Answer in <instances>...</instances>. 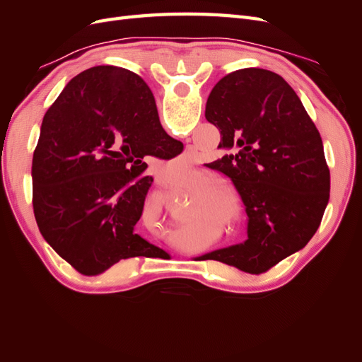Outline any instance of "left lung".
<instances>
[{
	"label": "left lung",
	"mask_w": 362,
	"mask_h": 362,
	"mask_svg": "<svg viewBox=\"0 0 362 362\" xmlns=\"http://www.w3.org/2000/svg\"><path fill=\"white\" fill-rule=\"evenodd\" d=\"M205 117L221 131L223 151L208 168L233 181L247 240L204 257L259 275L302 249L322 222L331 187L322 137L290 84L259 68L225 75Z\"/></svg>",
	"instance_id": "obj_1"
}]
</instances>
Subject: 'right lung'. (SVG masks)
Here are the masks:
<instances>
[{"instance_id": "right-lung-1", "label": "right lung", "mask_w": 362, "mask_h": 362, "mask_svg": "<svg viewBox=\"0 0 362 362\" xmlns=\"http://www.w3.org/2000/svg\"><path fill=\"white\" fill-rule=\"evenodd\" d=\"M182 148L137 74L95 66L74 76L43 116L33 154L40 234L86 276L154 254L158 247L134 233L152 184L145 158H173Z\"/></svg>"}]
</instances>
